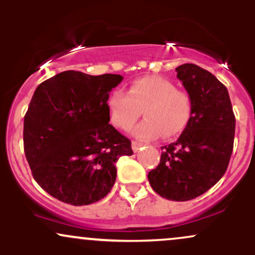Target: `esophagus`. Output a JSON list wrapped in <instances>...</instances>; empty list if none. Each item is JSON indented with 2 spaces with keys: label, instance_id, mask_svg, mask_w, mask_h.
Here are the masks:
<instances>
[{
  "label": "esophagus",
  "instance_id": "obj_1",
  "mask_svg": "<svg viewBox=\"0 0 255 255\" xmlns=\"http://www.w3.org/2000/svg\"><path fill=\"white\" fill-rule=\"evenodd\" d=\"M142 145L141 142H137V141H131V150H133L134 152H137L140 150V148L142 147Z\"/></svg>",
  "mask_w": 255,
  "mask_h": 255
}]
</instances>
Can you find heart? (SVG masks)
Segmentation results:
<instances>
[{"label":"heart","instance_id":"b5f03b06","mask_svg":"<svg viewBox=\"0 0 255 255\" xmlns=\"http://www.w3.org/2000/svg\"><path fill=\"white\" fill-rule=\"evenodd\" d=\"M144 110L145 120L134 130L140 140H154L178 135L188 125L192 99L178 91L174 83L160 77H144L134 80L129 91L115 90L108 98L111 122L122 130H129Z\"/></svg>","mask_w":255,"mask_h":255}]
</instances>
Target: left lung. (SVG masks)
Here are the masks:
<instances>
[{
	"label": "left lung",
	"instance_id": "8db88e82",
	"mask_svg": "<svg viewBox=\"0 0 255 255\" xmlns=\"http://www.w3.org/2000/svg\"><path fill=\"white\" fill-rule=\"evenodd\" d=\"M192 99V115L177 141L162 147L148 182L160 197L187 201L204 194L227 171L234 147L235 115L227 87L193 63L176 68Z\"/></svg>",
	"mask_w": 255,
	"mask_h": 255
}]
</instances>
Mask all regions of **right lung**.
<instances>
[{"label": "right lung", "instance_id": "obj_1", "mask_svg": "<svg viewBox=\"0 0 255 255\" xmlns=\"http://www.w3.org/2000/svg\"><path fill=\"white\" fill-rule=\"evenodd\" d=\"M119 74L66 71L33 93L24 119V150L34 180L66 204L103 199L116 180V162L131 142L109 125L108 98Z\"/></svg>", "mask_w": 255, "mask_h": 255}]
</instances>
